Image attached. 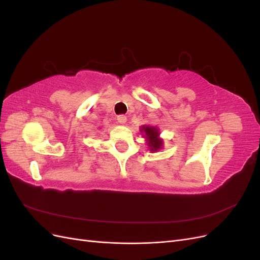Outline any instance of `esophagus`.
Instances as JSON below:
<instances>
[{"mask_svg": "<svg viewBox=\"0 0 260 260\" xmlns=\"http://www.w3.org/2000/svg\"><path fill=\"white\" fill-rule=\"evenodd\" d=\"M117 121L119 123H124L125 121H127V117H125L124 115H119L117 117Z\"/></svg>", "mask_w": 260, "mask_h": 260, "instance_id": "esophagus-1", "label": "esophagus"}]
</instances>
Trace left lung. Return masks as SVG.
<instances>
[{
    "label": "left lung",
    "mask_w": 260,
    "mask_h": 260,
    "mask_svg": "<svg viewBox=\"0 0 260 260\" xmlns=\"http://www.w3.org/2000/svg\"><path fill=\"white\" fill-rule=\"evenodd\" d=\"M144 132L146 135V139L148 140V145H149V149H151L152 152L154 151H157V149H159L162 142L161 140L158 139V131L156 130V128L154 127H145L144 129Z\"/></svg>",
    "instance_id": "1"
}]
</instances>
